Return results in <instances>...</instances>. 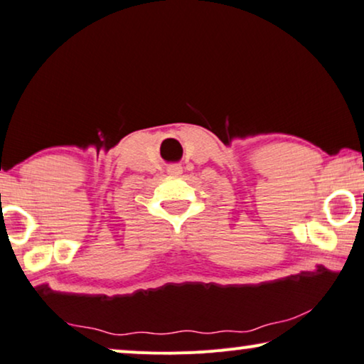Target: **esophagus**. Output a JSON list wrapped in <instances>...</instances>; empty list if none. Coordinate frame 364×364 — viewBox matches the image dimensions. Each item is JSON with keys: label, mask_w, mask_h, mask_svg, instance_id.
Instances as JSON below:
<instances>
[{"label": "esophagus", "mask_w": 364, "mask_h": 364, "mask_svg": "<svg viewBox=\"0 0 364 364\" xmlns=\"http://www.w3.org/2000/svg\"><path fill=\"white\" fill-rule=\"evenodd\" d=\"M167 172L172 173V176H178V173H182V166L181 164H171L167 167Z\"/></svg>", "instance_id": "esophagus-1"}]
</instances>
